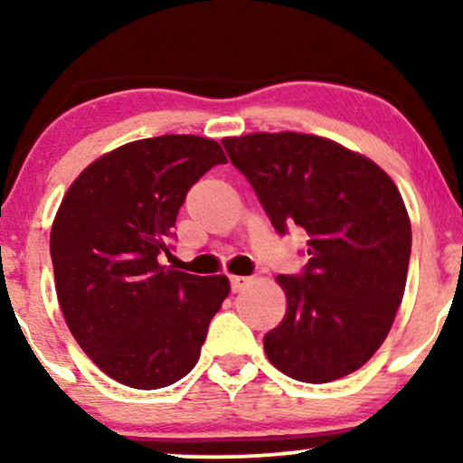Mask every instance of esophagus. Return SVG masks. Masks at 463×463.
Here are the masks:
<instances>
[{
    "instance_id": "obj_1",
    "label": "esophagus",
    "mask_w": 463,
    "mask_h": 463,
    "mask_svg": "<svg viewBox=\"0 0 463 463\" xmlns=\"http://www.w3.org/2000/svg\"><path fill=\"white\" fill-rule=\"evenodd\" d=\"M252 283V279H248V276H231V289L235 291H243L246 287Z\"/></svg>"
}]
</instances>
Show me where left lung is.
<instances>
[{
  "instance_id": "obj_1",
  "label": "left lung",
  "mask_w": 463,
  "mask_h": 463,
  "mask_svg": "<svg viewBox=\"0 0 463 463\" xmlns=\"http://www.w3.org/2000/svg\"><path fill=\"white\" fill-rule=\"evenodd\" d=\"M272 226H298L311 254L302 276H276L285 317L265 333L269 364L328 383L368 364L385 342L407 283L411 222L398 187L364 154L302 132L222 139Z\"/></svg>"
}]
</instances>
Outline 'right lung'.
<instances>
[{"label": "right lung", "instance_id": "right-lung-1", "mask_svg": "<svg viewBox=\"0 0 463 463\" xmlns=\"http://www.w3.org/2000/svg\"><path fill=\"white\" fill-rule=\"evenodd\" d=\"M220 163L224 150L206 137L130 141L82 169L58 206L50 250L61 311L117 383L158 390L198 364L231 283L158 261L189 187Z\"/></svg>", "mask_w": 463, "mask_h": 463}]
</instances>
